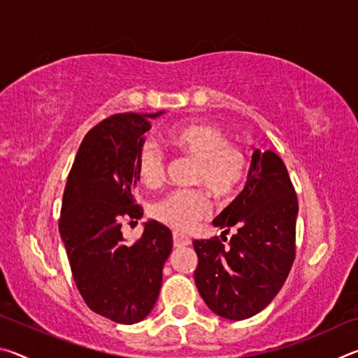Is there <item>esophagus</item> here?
Listing matches in <instances>:
<instances>
[{
    "instance_id": "obj_1",
    "label": "esophagus",
    "mask_w": 358,
    "mask_h": 358,
    "mask_svg": "<svg viewBox=\"0 0 358 358\" xmlns=\"http://www.w3.org/2000/svg\"><path fill=\"white\" fill-rule=\"evenodd\" d=\"M191 245V238L186 237L183 234H178V232H173V246L175 248H181V246H187Z\"/></svg>"
}]
</instances>
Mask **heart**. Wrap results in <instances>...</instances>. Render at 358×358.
Instances as JSON below:
<instances>
[{
	"mask_svg": "<svg viewBox=\"0 0 358 358\" xmlns=\"http://www.w3.org/2000/svg\"><path fill=\"white\" fill-rule=\"evenodd\" d=\"M169 143L180 155L196 161L192 183L203 186L217 201H226L238 189L246 175L243 151L227 145V137L213 124L189 123L169 132ZM166 159L155 143L145 142L137 155V175L145 186L155 187L164 178ZM208 213V201L197 189L166 194L151 207V215L166 226L189 230Z\"/></svg>",
	"mask_w": 358,
	"mask_h": 358,
	"instance_id": "b5f03b06",
	"label": "heart"
}]
</instances>
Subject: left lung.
<instances>
[{"label":"left lung","mask_w":358,"mask_h":358,"mask_svg":"<svg viewBox=\"0 0 358 358\" xmlns=\"http://www.w3.org/2000/svg\"><path fill=\"white\" fill-rule=\"evenodd\" d=\"M299 202L281 157L252 147L245 189L213 220L225 241L196 240L199 264L194 280L199 294L217 316L252 317L266 308L284 286L295 257Z\"/></svg>","instance_id":"1"}]
</instances>
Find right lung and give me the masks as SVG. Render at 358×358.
Segmentation results:
<instances>
[{
	"mask_svg": "<svg viewBox=\"0 0 358 358\" xmlns=\"http://www.w3.org/2000/svg\"><path fill=\"white\" fill-rule=\"evenodd\" d=\"M157 113H118L85 136L63 194L59 235L72 276L90 310L118 324L141 322L153 310L172 232L148 220L129 245L123 217H138L137 155Z\"/></svg>",
	"mask_w": 358,
	"mask_h": 358,
	"instance_id": "1",
	"label": "right lung"
}]
</instances>
